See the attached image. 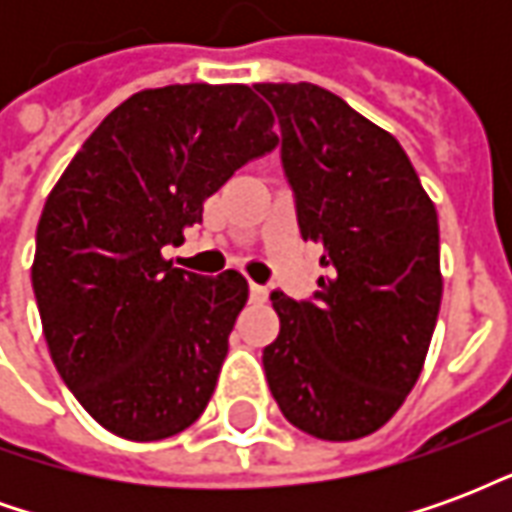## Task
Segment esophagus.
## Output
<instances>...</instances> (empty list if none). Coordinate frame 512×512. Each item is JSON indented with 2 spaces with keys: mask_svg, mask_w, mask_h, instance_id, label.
Listing matches in <instances>:
<instances>
[{
  "mask_svg": "<svg viewBox=\"0 0 512 512\" xmlns=\"http://www.w3.org/2000/svg\"><path fill=\"white\" fill-rule=\"evenodd\" d=\"M249 299L255 301V304H263V301L268 299V290L263 288V285H255V282H252V285H249Z\"/></svg>",
  "mask_w": 512,
  "mask_h": 512,
  "instance_id": "esophagus-1",
  "label": "esophagus"
}]
</instances>
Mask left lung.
I'll return each mask as SVG.
<instances>
[{
	"mask_svg": "<svg viewBox=\"0 0 512 512\" xmlns=\"http://www.w3.org/2000/svg\"><path fill=\"white\" fill-rule=\"evenodd\" d=\"M279 120L304 241L323 246L310 299L274 290L263 348L279 411L315 439H362L417 384L441 304L439 216L406 150L315 84H255Z\"/></svg>",
	"mask_w": 512,
	"mask_h": 512,
	"instance_id": "obj_1",
	"label": "left lung"
}]
</instances>
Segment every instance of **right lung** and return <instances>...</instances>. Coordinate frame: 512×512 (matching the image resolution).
Returning <instances> with one entry per match:
<instances>
[{
	"instance_id": "add662e5",
	"label": "right lung",
	"mask_w": 512,
	"mask_h": 512,
	"mask_svg": "<svg viewBox=\"0 0 512 512\" xmlns=\"http://www.w3.org/2000/svg\"><path fill=\"white\" fill-rule=\"evenodd\" d=\"M277 142L246 84L142 90L51 189L32 263L43 334L65 386L115 436L167 439L208 406L249 285L238 271L175 268L161 249Z\"/></svg>"
}]
</instances>
